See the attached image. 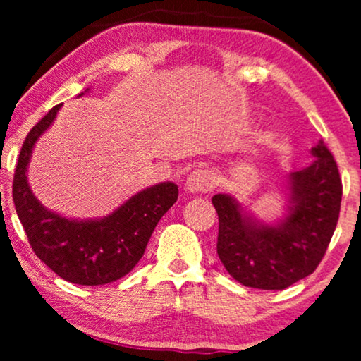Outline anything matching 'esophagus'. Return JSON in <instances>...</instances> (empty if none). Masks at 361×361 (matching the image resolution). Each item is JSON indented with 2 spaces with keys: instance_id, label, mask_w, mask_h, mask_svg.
<instances>
[{
  "instance_id": "esophagus-1",
  "label": "esophagus",
  "mask_w": 361,
  "mask_h": 361,
  "mask_svg": "<svg viewBox=\"0 0 361 361\" xmlns=\"http://www.w3.org/2000/svg\"><path fill=\"white\" fill-rule=\"evenodd\" d=\"M185 189L190 194H199V192H210L214 189V177L209 171H194L190 172L189 177L185 180Z\"/></svg>"
}]
</instances>
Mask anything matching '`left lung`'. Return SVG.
I'll list each match as a JSON object with an SVG mask.
<instances>
[{
  "label": "left lung",
  "mask_w": 361,
  "mask_h": 361,
  "mask_svg": "<svg viewBox=\"0 0 361 361\" xmlns=\"http://www.w3.org/2000/svg\"><path fill=\"white\" fill-rule=\"evenodd\" d=\"M312 164L290 172L286 214L266 224L235 197L212 199L219 214L216 253L243 286L281 290L312 274L332 240L342 202V180L324 141L310 149Z\"/></svg>",
  "instance_id": "obj_1"
}]
</instances>
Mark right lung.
Listing matches in <instances>:
<instances>
[{"instance_id": "right-lung-1", "label": "right lung", "mask_w": 361, "mask_h": 361, "mask_svg": "<svg viewBox=\"0 0 361 361\" xmlns=\"http://www.w3.org/2000/svg\"><path fill=\"white\" fill-rule=\"evenodd\" d=\"M61 106H54L24 140L14 171V207L32 251L54 273L72 284H108L126 276L142 258L157 221L174 205L179 190L174 182L151 185L103 219H67L46 209L29 187L27 166Z\"/></svg>"}]
</instances>
